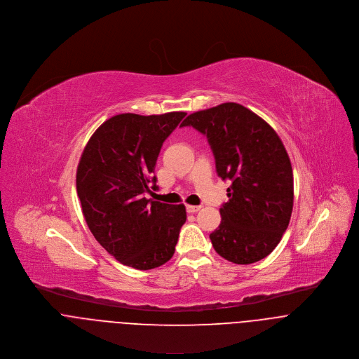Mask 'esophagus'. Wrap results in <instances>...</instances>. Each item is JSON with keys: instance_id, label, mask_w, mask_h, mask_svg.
<instances>
[{"instance_id": "34e87169", "label": "esophagus", "mask_w": 359, "mask_h": 359, "mask_svg": "<svg viewBox=\"0 0 359 359\" xmlns=\"http://www.w3.org/2000/svg\"><path fill=\"white\" fill-rule=\"evenodd\" d=\"M200 210H201L200 205H187V207H186V211H187L189 214H196V212H198Z\"/></svg>"}]
</instances>
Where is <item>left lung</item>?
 Here are the masks:
<instances>
[{"label": "left lung", "instance_id": "obj_1", "mask_svg": "<svg viewBox=\"0 0 359 359\" xmlns=\"http://www.w3.org/2000/svg\"><path fill=\"white\" fill-rule=\"evenodd\" d=\"M180 126L207 136L217 176L231 182L219 210L222 222L210 234L216 252L238 265L264 259L280 243L292 212V169L280 137L236 102L194 112Z\"/></svg>", "mask_w": 359, "mask_h": 359}]
</instances>
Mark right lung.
<instances>
[{"instance_id":"right-lung-1","label":"right lung","mask_w":359,"mask_h":359,"mask_svg":"<svg viewBox=\"0 0 359 359\" xmlns=\"http://www.w3.org/2000/svg\"><path fill=\"white\" fill-rule=\"evenodd\" d=\"M186 112L143 116L121 114L105 121L86 144L76 189L87 226L121 264L148 271L168 262L186 222V207L145 198L163 142Z\"/></svg>"}]
</instances>
